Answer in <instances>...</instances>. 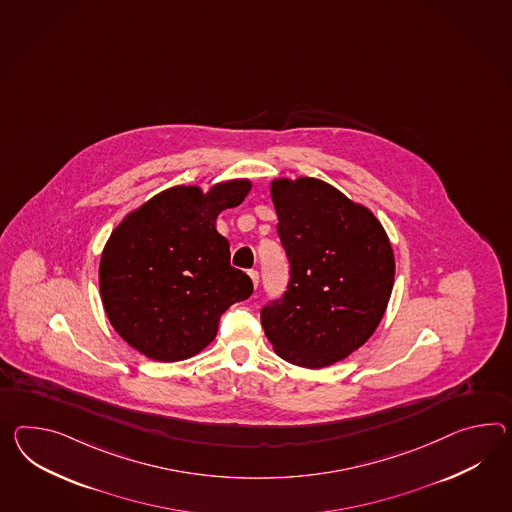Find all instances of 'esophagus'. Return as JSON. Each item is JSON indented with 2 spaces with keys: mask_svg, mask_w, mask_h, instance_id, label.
Returning a JSON list of instances; mask_svg holds the SVG:
<instances>
[{
  "mask_svg": "<svg viewBox=\"0 0 512 512\" xmlns=\"http://www.w3.org/2000/svg\"><path fill=\"white\" fill-rule=\"evenodd\" d=\"M248 274H250L251 281H253V287H257L259 285V272L257 270H250Z\"/></svg>",
  "mask_w": 512,
  "mask_h": 512,
  "instance_id": "obj_1",
  "label": "esophagus"
}]
</instances>
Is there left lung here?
Instances as JSON below:
<instances>
[{
  "instance_id": "8db88e82",
  "label": "left lung",
  "mask_w": 512,
  "mask_h": 512,
  "mask_svg": "<svg viewBox=\"0 0 512 512\" xmlns=\"http://www.w3.org/2000/svg\"><path fill=\"white\" fill-rule=\"evenodd\" d=\"M270 192L290 281L281 300L262 307L264 335L287 362L331 366L361 348L385 316L396 274L387 231L320 179L279 177Z\"/></svg>"
}]
</instances>
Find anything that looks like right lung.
<instances>
[{
    "label": "right lung",
    "mask_w": 512,
    "mask_h": 512,
    "mask_svg": "<svg viewBox=\"0 0 512 512\" xmlns=\"http://www.w3.org/2000/svg\"><path fill=\"white\" fill-rule=\"evenodd\" d=\"M250 179L168 188L114 227L100 261L103 309L131 348L153 361L194 357L211 344L220 316L248 300L250 277L231 266L220 212L240 205Z\"/></svg>",
    "instance_id": "add662e5"
}]
</instances>
